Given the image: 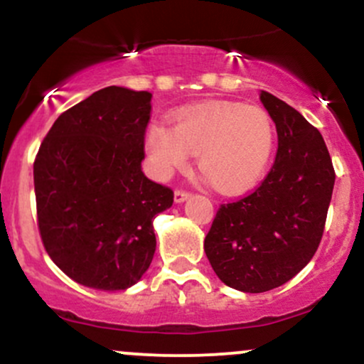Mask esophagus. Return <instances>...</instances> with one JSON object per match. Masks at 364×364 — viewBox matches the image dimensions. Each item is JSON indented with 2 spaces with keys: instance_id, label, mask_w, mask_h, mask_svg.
Listing matches in <instances>:
<instances>
[{
  "instance_id": "esophagus-1",
  "label": "esophagus",
  "mask_w": 364,
  "mask_h": 364,
  "mask_svg": "<svg viewBox=\"0 0 364 364\" xmlns=\"http://www.w3.org/2000/svg\"><path fill=\"white\" fill-rule=\"evenodd\" d=\"M188 198H190V193H188V191H183V190L174 191V202H176V203L186 202Z\"/></svg>"
}]
</instances>
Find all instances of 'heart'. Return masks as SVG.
I'll list each match as a JSON object with an SVG mask.
<instances>
[{"instance_id": "obj_1", "label": "heart", "mask_w": 364, "mask_h": 364, "mask_svg": "<svg viewBox=\"0 0 364 364\" xmlns=\"http://www.w3.org/2000/svg\"><path fill=\"white\" fill-rule=\"evenodd\" d=\"M275 145L270 114L258 106L217 101L179 111L171 128L152 124L145 149L152 174L168 179L196 157V166L219 193L236 195L260 181Z\"/></svg>"}]
</instances>
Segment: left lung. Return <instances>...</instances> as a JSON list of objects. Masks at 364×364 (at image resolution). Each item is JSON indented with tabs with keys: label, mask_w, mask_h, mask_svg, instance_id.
<instances>
[{
	"label": "left lung",
	"mask_w": 364,
	"mask_h": 364,
	"mask_svg": "<svg viewBox=\"0 0 364 364\" xmlns=\"http://www.w3.org/2000/svg\"><path fill=\"white\" fill-rule=\"evenodd\" d=\"M277 129V156L262 185L217 210L205 255L225 286L265 292L301 272L318 248L336 173L323 136L303 114L262 90Z\"/></svg>",
	"instance_id": "1"
}]
</instances>
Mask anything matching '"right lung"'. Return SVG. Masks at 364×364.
I'll use <instances>...</instances> for the list:
<instances>
[{"mask_svg": "<svg viewBox=\"0 0 364 364\" xmlns=\"http://www.w3.org/2000/svg\"><path fill=\"white\" fill-rule=\"evenodd\" d=\"M152 94L106 87L54 121L34 162L46 252L75 282L124 291L156 253L154 217L173 191L141 171Z\"/></svg>", "mask_w": 364, "mask_h": 364, "instance_id": "right-lung-1", "label": "right lung"}]
</instances>
